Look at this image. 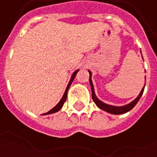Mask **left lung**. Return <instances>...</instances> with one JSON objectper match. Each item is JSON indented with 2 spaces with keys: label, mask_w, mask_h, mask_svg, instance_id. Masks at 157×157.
I'll return each mask as SVG.
<instances>
[{
  "label": "left lung",
  "mask_w": 157,
  "mask_h": 157,
  "mask_svg": "<svg viewBox=\"0 0 157 157\" xmlns=\"http://www.w3.org/2000/svg\"><path fill=\"white\" fill-rule=\"evenodd\" d=\"M142 58H143V57H142ZM88 71L89 74H90V79H89V80H90V85H91V88H92V99H93V101H94V102L96 103V105L98 106L99 109H102V110H104V111L109 113H112V114H123V113H125L130 111V110L136 105V103L139 102V100L141 98L142 94H143L145 86L142 88L141 92L139 94L138 97H137L133 102H131L130 103H128L127 105L122 106V107H115V106L106 104V103L102 102V101H100V100L97 98V96H96L95 94V92H94V86H93V84H92V72L90 71Z\"/></svg>",
  "instance_id": "obj_1"
}]
</instances>
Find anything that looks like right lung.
Returning <instances> with one entry per match:
<instances>
[{
	"label": "right lung",
	"mask_w": 157,
	"mask_h": 157,
	"mask_svg": "<svg viewBox=\"0 0 157 157\" xmlns=\"http://www.w3.org/2000/svg\"><path fill=\"white\" fill-rule=\"evenodd\" d=\"M78 71H79V70H76V71H75L74 72L73 74H72L71 78V80H70V82H69V84L67 85V87H66V89H65V93H64V95H63V97H62V98L60 99V101L59 102L58 104L55 106V108H53L51 110H49L48 113H44L43 115L51 114V113H54L58 112L59 110H60V109H61V108L63 107V105H64V103H65V100H66V98H67V92H68V90H69V88H70V86L71 85L72 82H73V80L75 79V75H76V74H77V72H78Z\"/></svg>",
	"instance_id": "obj_1"
}]
</instances>
